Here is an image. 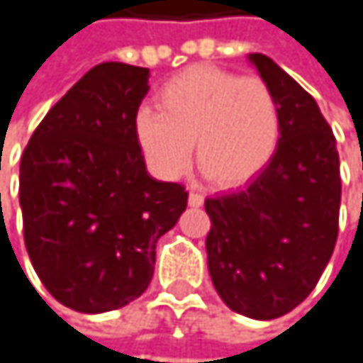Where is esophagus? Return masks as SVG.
Here are the masks:
<instances>
[{"label": "esophagus", "instance_id": "obj_1", "mask_svg": "<svg viewBox=\"0 0 363 363\" xmlns=\"http://www.w3.org/2000/svg\"><path fill=\"white\" fill-rule=\"evenodd\" d=\"M202 204H204V196L198 194V191H191V194H189V206H196V208H198V206H202Z\"/></svg>", "mask_w": 363, "mask_h": 363}]
</instances>
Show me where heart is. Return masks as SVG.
Instances as JSON below:
<instances>
[{"instance_id": "b5f03b06", "label": "heart", "mask_w": 363, "mask_h": 363, "mask_svg": "<svg viewBox=\"0 0 363 363\" xmlns=\"http://www.w3.org/2000/svg\"><path fill=\"white\" fill-rule=\"evenodd\" d=\"M157 107L135 113L133 131L148 165L165 180L187 172L196 144L213 183L239 187L269 165L279 146V105L258 77L189 66L161 86Z\"/></svg>"}]
</instances>
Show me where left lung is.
I'll return each mask as SVG.
<instances>
[{
  "mask_svg": "<svg viewBox=\"0 0 363 363\" xmlns=\"http://www.w3.org/2000/svg\"><path fill=\"white\" fill-rule=\"evenodd\" d=\"M247 60L277 99L281 138L269 165L243 189L206 198V254L223 303L271 320L314 291L333 254L340 159L316 101L271 57L250 53Z\"/></svg>",
  "mask_w": 363,
  "mask_h": 363,
  "instance_id": "obj_1",
  "label": "left lung"
}]
</instances>
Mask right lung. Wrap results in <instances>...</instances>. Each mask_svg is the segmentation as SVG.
I'll return each instance as SVG.
<instances>
[{
  "mask_svg": "<svg viewBox=\"0 0 363 363\" xmlns=\"http://www.w3.org/2000/svg\"><path fill=\"white\" fill-rule=\"evenodd\" d=\"M150 70L105 62L43 118L21 157L18 202L30 260L66 308L101 314L138 299L157 241L187 208V191L148 174L133 118Z\"/></svg>",
  "mask_w": 363,
  "mask_h": 363,
  "instance_id": "add662e5",
  "label": "right lung"
}]
</instances>
